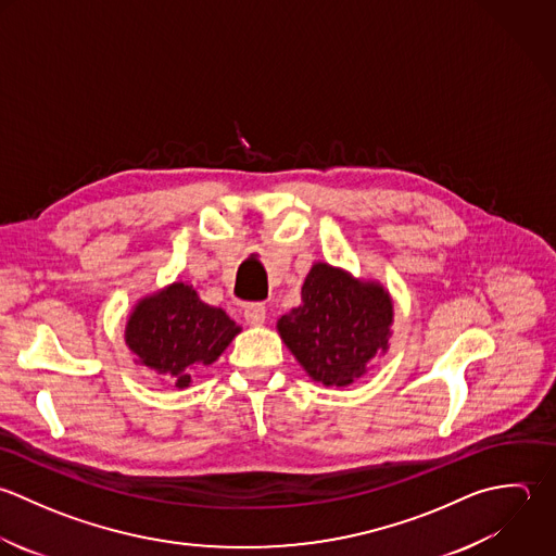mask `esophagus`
Wrapping results in <instances>:
<instances>
[{"label":"esophagus","instance_id":"obj_1","mask_svg":"<svg viewBox=\"0 0 556 556\" xmlns=\"http://www.w3.org/2000/svg\"><path fill=\"white\" fill-rule=\"evenodd\" d=\"M244 320L251 327H260L266 323V307L264 305H249L244 309Z\"/></svg>","mask_w":556,"mask_h":556}]
</instances>
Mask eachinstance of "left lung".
Here are the masks:
<instances>
[{
  "mask_svg": "<svg viewBox=\"0 0 556 556\" xmlns=\"http://www.w3.org/2000/svg\"><path fill=\"white\" fill-rule=\"evenodd\" d=\"M301 301L277 320V329L314 381L346 388L390 349L394 305L381 283L316 262L301 288Z\"/></svg>",
  "mask_w": 556,
  "mask_h": 556,
  "instance_id": "8db88e82",
  "label": "left lung"
}]
</instances>
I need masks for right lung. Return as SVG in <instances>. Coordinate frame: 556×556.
Segmentation results:
<instances>
[{
	"instance_id": "obj_1",
	"label": "right lung",
	"mask_w": 556,
	"mask_h": 556,
	"mask_svg": "<svg viewBox=\"0 0 556 556\" xmlns=\"http://www.w3.org/2000/svg\"><path fill=\"white\" fill-rule=\"evenodd\" d=\"M240 327L214 305L199 299L197 290L175 281L138 301L125 327V344L136 364L166 377L184 390L197 368L214 364Z\"/></svg>"
}]
</instances>
